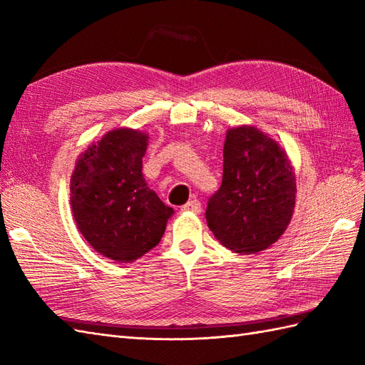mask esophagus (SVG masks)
Here are the masks:
<instances>
[{"label":"esophagus","mask_w":365,"mask_h":365,"mask_svg":"<svg viewBox=\"0 0 365 365\" xmlns=\"http://www.w3.org/2000/svg\"><path fill=\"white\" fill-rule=\"evenodd\" d=\"M182 211H190L194 214H200L202 212V203L197 199H192L188 203L182 207Z\"/></svg>","instance_id":"1"}]
</instances>
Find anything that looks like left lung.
<instances>
[{
    "label": "left lung",
    "instance_id": "1",
    "mask_svg": "<svg viewBox=\"0 0 365 365\" xmlns=\"http://www.w3.org/2000/svg\"><path fill=\"white\" fill-rule=\"evenodd\" d=\"M293 166L280 146L253 126L230 129L223 145V177L207 223L223 247L253 255L272 247L292 220Z\"/></svg>",
    "mask_w": 365,
    "mask_h": 365
}]
</instances>
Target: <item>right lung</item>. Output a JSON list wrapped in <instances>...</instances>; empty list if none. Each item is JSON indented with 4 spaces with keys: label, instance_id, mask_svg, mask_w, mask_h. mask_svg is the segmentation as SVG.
<instances>
[{
    "label": "right lung",
    "instance_id": "add662e5",
    "mask_svg": "<svg viewBox=\"0 0 365 365\" xmlns=\"http://www.w3.org/2000/svg\"><path fill=\"white\" fill-rule=\"evenodd\" d=\"M148 135L114 129L88 148L71 179L80 232L100 255L133 262L160 242L173 208L149 190L142 173Z\"/></svg>",
    "mask_w": 365,
    "mask_h": 365
}]
</instances>
